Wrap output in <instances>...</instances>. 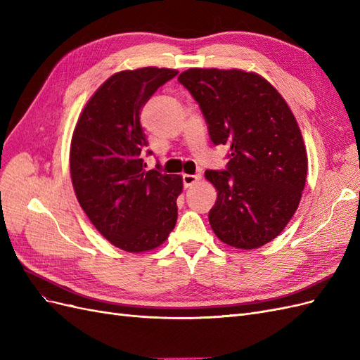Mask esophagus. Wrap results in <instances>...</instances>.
Instances as JSON below:
<instances>
[{
	"label": "esophagus",
	"instance_id": "esophagus-1",
	"mask_svg": "<svg viewBox=\"0 0 360 360\" xmlns=\"http://www.w3.org/2000/svg\"><path fill=\"white\" fill-rule=\"evenodd\" d=\"M201 180V174H183V184L186 188L192 186V184L198 183Z\"/></svg>",
	"mask_w": 360,
	"mask_h": 360
}]
</instances>
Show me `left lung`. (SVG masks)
Instances as JSON below:
<instances>
[{
    "label": "left lung",
    "instance_id": "left-lung-1",
    "mask_svg": "<svg viewBox=\"0 0 360 360\" xmlns=\"http://www.w3.org/2000/svg\"><path fill=\"white\" fill-rule=\"evenodd\" d=\"M179 82L198 102L214 146H228L224 171H205L217 191L209 213L219 240L255 249L296 213L308 158L287 102L263 76L238 69H188Z\"/></svg>",
    "mask_w": 360,
    "mask_h": 360
}]
</instances>
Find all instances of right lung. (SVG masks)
<instances>
[{
    "label": "right lung",
    "instance_id": "1",
    "mask_svg": "<svg viewBox=\"0 0 360 360\" xmlns=\"http://www.w3.org/2000/svg\"><path fill=\"white\" fill-rule=\"evenodd\" d=\"M177 73L143 68L112 75L86 102L73 130L76 198L96 230L127 252L160 246L177 222L181 176L144 169L147 139L139 122L147 101Z\"/></svg>",
    "mask_w": 360,
    "mask_h": 360
}]
</instances>
